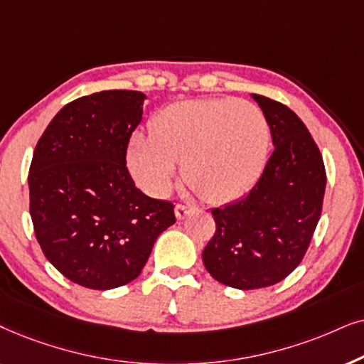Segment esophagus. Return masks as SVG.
I'll return each mask as SVG.
<instances>
[{
	"mask_svg": "<svg viewBox=\"0 0 364 364\" xmlns=\"http://www.w3.org/2000/svg\"><path fill=\"white\" fill-rule=\"evenodd\" d=\"M191 211H193V208L188 205H176V208H174V215H176L178 220H183V218L190 215Z\"/></svg>",
	"mask_w": 364,
	"mask_h": 364,
	"instance_id": "esophagus-1",
	"label": "esophagus"
}]
</instances>
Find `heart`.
<instances>
[{"instance_id": "b5f03b06", "label": "heart", "mask_w": 364, "mask_h": 364, "mask_svg": "<svg viewBox=\"0 0 364 364\" xmlns=\"http://www.w3.org/2000/svg\"><path fill=\"white\" fill-rule=\"evenodd\" d=\"M269 124L243 100H188L166 106L151 136L129 143V168L144 190L164 195L183 163L186 183L211 203L243 196L256 185L269 153Z\"/></svg>"}]
</instances>
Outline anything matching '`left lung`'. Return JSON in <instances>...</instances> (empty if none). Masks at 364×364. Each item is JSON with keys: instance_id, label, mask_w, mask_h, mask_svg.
Masks as SVG:
<instances>
[{"instance_id": "8db88e82", "label": "left lung", "mask_w": 364, "mask_h": 364, "mask_svg": "<svg viewBox=\"0 0 364 364\" xmlns=\"http://www.w3.org/2000/svg\"><path fill=\"white\" fill-rule=\"evenodd\" d=\"M251 98L263 109L274 151L248 195L213 208L216 231L203 251L208 273L236 289L271 287L301 263L326 188L323 156L296 113L266 96Z\"/></svg>"}]
</instances>
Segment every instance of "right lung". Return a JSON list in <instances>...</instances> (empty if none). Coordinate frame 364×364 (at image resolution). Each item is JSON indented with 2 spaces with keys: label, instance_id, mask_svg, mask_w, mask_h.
<instances>
[{
  "label": "right lung",
  "instance_id": "obj_1",
  "mask_svg": "<svg viewBox=\"0 0 364 364\" xmlns=\"http://www.w3.org/2000/svg\"><path fill=\"white\" fill-rule=\"evenodd\" d=\"M144 100L139 91L109 90L71 101L33 153L28 185L36 240L80 287L113 289L138 278L154 241L176 221L173 203L139 191L126 168Z\"/></svg>",
  "mask_w": 364,
  "mask_h": 364
}]
</instances>
